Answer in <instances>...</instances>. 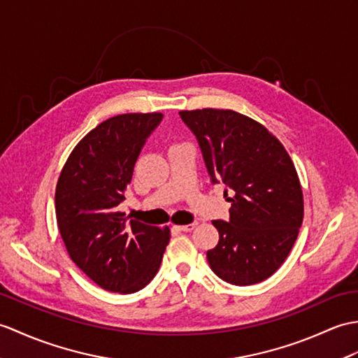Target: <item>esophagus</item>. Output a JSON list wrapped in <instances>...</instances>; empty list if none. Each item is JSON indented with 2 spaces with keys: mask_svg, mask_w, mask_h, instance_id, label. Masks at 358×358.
Segmentation results:
<instances>
[{
  "mask_svg": "<svg viewBox=\"0 0 358 358\" xmlns=\"http://www.w3.org/2000/svg\"><path fill=\"white\" fill-rule=\"evenodd\" d=\"M196 227V222H190V224H186V226H176V229L181 230V231H190L194 230Z\"/></svg>",
  "mask_w": 358,
  "mask_h": 358,
  "instance_id": "34e87169",
  "label": "esophagus"
}]
</instances>
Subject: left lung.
I'll use <instances>...</instances> for the list:
<instances>
[{"instance_id": "obj_1", "label": "left lung", "mask_w": 358, "mask_h": 358, "mask_svg": "<svg viewBox=\"0 0 358 358\" xmlns=\"http://www.w3.org/2000/svg\"><path fill=\"white\" fill-rule=\"evenodd\" d=\"M194 132L212 182L235 192L230 220H215L218 244L207 252L212 271L229 284H259L276 271L303 221V194L292 157L271 132L231 110L180 111Z\"/></svg>"}]
</instances>
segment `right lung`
I'll return each mask as SVG.
<instances>
[{"mask_svg": "<svg viewBox=\"0 0 358 358\" xmlns=\"http://www.w3.org/2000/svg\"><path fill=\"white\" fill-rule=\"evenodd\" d=\"M162 113H129L97 124L74 146L57 178V229L71 261L106 292L145 288L160 268L169 227L129 222L117 206Z\"/></svg>", "mask_w": 358, "mask_h": 358, "instance_id": "1", "label": "right lung"}]
</instances>
